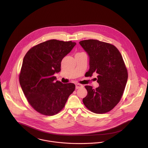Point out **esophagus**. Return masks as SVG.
Instances as JSON below:
<instances>
[{"instance_id":"34e87169","label":"esophagus","mask_w":148,"mask_h":148,"mask_svg":"<svg viewBox=\"0 0 148 148\" xmlns=\"http://www.w3.org/2000/svg\"><path fill=\"white\" fill-rule=\"evenodd\" d=\"M82 87H83V85L79 84V83H76V89H79V88H80Z\"/></svg>"}]
</instances>
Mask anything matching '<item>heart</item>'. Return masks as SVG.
Masks as SVG:
<instances>
[{"label":"heart","instance_id":"heart-1","mask_svg":"<svg viewBox=\"0 0 148 148\" xmlns=\"http://www.w3.org/2000/svg\"><path fill=\"white\" fill-rule=\"evenodd\" d=\"M82 53H83V52H82Z\"/></svg>","mask_w":148,"mask_h":148}]
</instances>
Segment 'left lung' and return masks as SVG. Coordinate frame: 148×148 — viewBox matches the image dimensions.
<instances>
[{
    "label": "left lung",
    "instance_id": "obj_1",
    "mask_svg": "<svg viewBox=\"0 0 148 148\" xmlns=\"http://www.w3.org/2000/svg\"><path fill=\"white\" fill-rule=\"evenodd\" d=\"M89 56L87 76L97 73L99 86L95 89L85 85L88 94L83 101L90 111L106 113L120 102L127 80V71L123 56L113 44L89 39L79 42Z\"/></svg>",
    "mask_w": 148,
    "mask_h": 148
}]
</instances>
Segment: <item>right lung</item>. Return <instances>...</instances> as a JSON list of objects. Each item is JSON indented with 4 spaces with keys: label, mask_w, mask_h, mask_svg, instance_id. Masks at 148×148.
Wrapping results in <instances>:
<instances>
[{
    "label": "right lung",
    "mask_w": 148,
    "mask_h": 148,
    "mask_svg": "<svg viewBox=\"0 0 148 148\" xmlns=\"http://www.w3.org/2000/svg\"><path fill=\"white\" fill-rule=\"evenodd\" d=\"M76 42L55 39L41 42L26 53L19 73V83L29 105L45 116H53L63 109L75 89L73 83L54 80L61 70V62Z\"/></svg>",
    "instance_id": "add662e5"
}]
</instances>
